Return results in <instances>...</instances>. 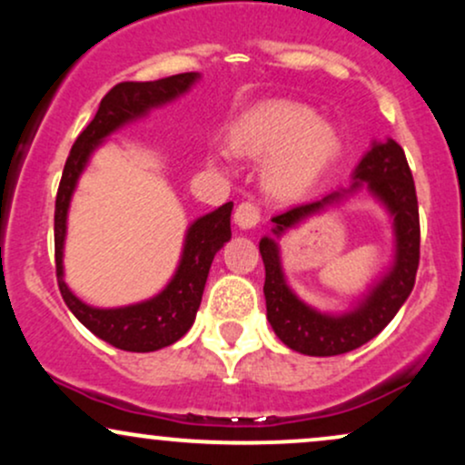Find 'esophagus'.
<instances>
[{
  "label": "esophagus",
  "mask_w": 465,
  "mask_h": 465,
  "mask_svg": "<svg viewBox=\"0 0 465 465\" xmlns=\"http://www.w3.org/2000/svg\"><path fill=\"white\" fill-rule=\"evenodd\" d=\"M233 221L240 229H253L260 223V210L255 203H240L236 207V214H233Z\"/></svg>",
  "instance_id": "esophagus-1"
}]
</instances>
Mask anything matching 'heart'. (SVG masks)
Returning a JSON list of instances; mask_svg holds the SVG:
<instances>
[{"instance_id": "1", "label": "heart", "mask_w": 465, "mask_h": 465, "mask_svg": "<svg viewBox=\"0 0 465 465\" xmlns=\"http://www.w3.org/2000/svg\"><path fill=\"white\" fill-rule=\"evenodd\" d=\"M232 146L264 165V190L275 199H295L322 177L339 153V135L312 106L277 98L249 106L232 124Z\"/></svg>"}]
</instances>
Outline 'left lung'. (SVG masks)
<instances>
[{
    "instance_id": "obj_1",
    "label": "left lung",
    "mask_w": 465,
    "mask_h": 465,
    "mask_svg": "<svg viewBox=\"0 0 465 465\" xmlns=\"http://www.w3.org/2000/svg\"><path fill=\"white\" fill-rule=\"evenodd\" d=\"M361 187H367L392 216L397 238L394 264L351 312L341 315L322 313L302 302L285 284L276 238ZM271 221L273 238L264 236L260 240V255L266 271V319L282 343L300 354L336 356L361 348L385 330L413 291L420 264V212L413 174L398 142H373L356 165L350 188L334 190L319 201L291 207Z\"/></svg>"
}]
</instances>
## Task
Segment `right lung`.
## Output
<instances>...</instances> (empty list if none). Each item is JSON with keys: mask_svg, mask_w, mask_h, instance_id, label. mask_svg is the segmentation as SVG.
I'll return each instance as SVG.
<instances>
[{"mask_svg": "<svg viewBox=\"0 0 465 465\" xmlns=\"http://www.w3.org/2000/svg\"><path fill=\"white\" fill-rule=\"evenodd\" d=\"M201 76L196 72L177 74L151 83H120L104 95L87 129L74 142L65 168H63L61 185L56 194L54 210V255L56 280L61 295L74 317L87 330L124 351H154L173 345L192 328L196 311L201 306L203 288L214 255L223 244L232 238V210L233 203H225L210 214L196 218L185 232L183 253L173 280L159 295L151 300L131 303L122 308H94L78 300L65 284L63 271V247L67 233V212L76 190L80 174L87 168L89 157L111 133L124 124L148 115V111L163 106L179 95L188 94L192 84Z\"/></svg>", "mask_w": 465, "mask_h": 465, "instance_id": "add662e5", "label": "right lung"}]
</instances>
